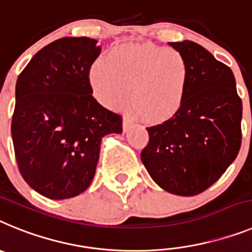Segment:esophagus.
<instances>
[{"mask_svg": "<svg viewBox=\"0 0 252 252\" xmlns=\"http://www.w3.org/2000/svg\"><path fill=\"white\" fill-rule=\"evenodd\" d=\"M133 126V122L130 119H129V118H124L123 119V132L124 133H126L129 130V129L132 128Z\"/></svg>", "mask_w": 252, "mask_h": 252, "instance_id": "1", "label": "esophagus"}]
</instances>
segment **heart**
I'll use <instances>...</instances> for the list:
<instances>
[{
    "mask_svg": "<svg viewBox=\"0 0 252 252\" xmlns=\"http://www.w3.org/2000/svg\"><path fill=\"white\" fill-rule=\"evenodd\" d=\"M94 95L108 108L132 100L148 123H163L181 110L191 82L189 61L181 52L152 43L113 48L90 69Z\"/></svg>",
    "mask_w": 252,
    "mask_h": 252,
    "instance_id": "obj_1",
    "label": "heart"
}]
</instances>
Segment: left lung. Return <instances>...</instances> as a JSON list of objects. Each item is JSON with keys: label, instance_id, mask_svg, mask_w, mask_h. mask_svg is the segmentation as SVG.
<instances>
[{"label": "left lung", "instance_id": "obj_1", "mask_svg": "<svg viewBox=\"0 0 252 252\" xmlns=\"http://www.w3.org/2000/svg\"><path fill=\"white\" fill-rule=\"evenodd\" d=\"M168 45L189 61V93L172 119L147 128L141 159L161 189L192 196L213 185L237 157L242 102L233 72L205 48L190 40Z\"/></svg>", "mask_w": 252, "mask_h": 252}]
</instances>
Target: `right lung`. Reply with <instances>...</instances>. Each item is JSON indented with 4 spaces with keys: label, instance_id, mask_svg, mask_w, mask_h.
<instances>
[{
    "label": "right lung",
    "instance_id": "right-lung-1",
    "mask_svg": "<svg viewBox=\"0 0 252 252\" xmlns=\"http://www.w3.org/2000/svg\"><path fill=\"white\" fill-rule=\"evenodd\" d=\"M100 54L95 39L62 38L40 49L16 81L11 124L24 180L62 200L93 181L104 135L120 134L122 118L93 97L89 71Z\"/></svg>",
    "mask_w": 252,
    "mask_h": 252
}]
</instances>
